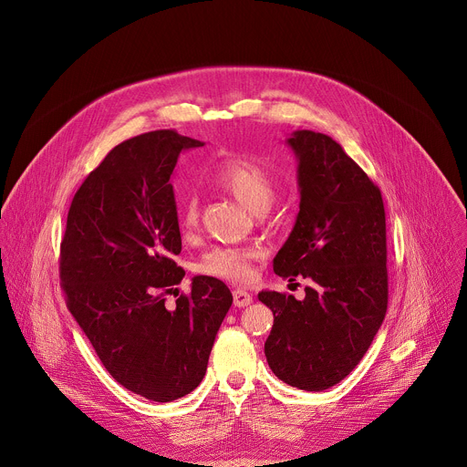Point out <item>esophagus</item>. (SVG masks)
<instances>
[{
  "instance_id": "34e87169",
  "label": "esophagus",
  "mask_w": 467,
  "mask_h": 467,
  "mask_svg": "<svg viewBox=\"0 0 467 467\" xmlns=\"http://www.w3.org/2000/svg\"><path fill=\"white\" fill-rule=\"evenodd\" d=\"M233 299H234V306H247L251 301H253V297H251V294L249 292H245V290H242V288H238V290H234L233 292Z\"/></svg>"
}]
</instances>
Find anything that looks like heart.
<instances>
[{
  "label": "heart",
  "instance_id": "obj_1",
  "mask_svg": "<svg viewBox=\"0 0 467 467\" xmlns=\"http://www.w3.org/2000/svg\"><path fill=\"white\" fill-rule=\"evenodd\" d=\"M213 182L253 213L268 211L275 199V181L260 162L249 157L233 155L216 164L211 175ZM199 222V202L186 195L179 203V227L190 233ZM256 253L245 247H214L199 262V272L205 275L245 283L251 277V264Z\"/></svg>",
  "mask_w": 467,
  "mask_h": 467
}]
</instances>
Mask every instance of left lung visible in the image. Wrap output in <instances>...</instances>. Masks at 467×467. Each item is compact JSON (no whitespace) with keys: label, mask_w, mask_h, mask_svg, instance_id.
Wrapping results in <instances>:
<instances>
[{"label":"left lung","mask_w":467,"mask_h":467,"mask_svg":"<svg viewBox=\"0 0 467 467\" xmlns=\"http://www.w3.org/2000/svg\"><path fill=\"white\" fill-rule=\"evenodd\" d=\"M299 214L274 272L303 277L305 299L260 292L274 312L265 360L286 384L321 391L346 379L369 349L388 308L386 214L379 186L342 146L296 130Z\"/></svg>","instance_id":"obj_1"}]
</instances>
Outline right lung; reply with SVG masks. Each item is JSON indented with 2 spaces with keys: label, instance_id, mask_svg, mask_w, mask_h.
I'll return each mask as SVG.
<instances>
[{
  "label": "right lung",
  "instance_id": "1",
  "mask_svg": "<svg viewBox=\"0 0 467 467\" xmlns=\"http://www.w3.org/2000/svg\"><path fill=\"white\" fill-rule=\"evenodd\" d=\"M203 142L161 129L118 144L76 192L60 242L68 310L105 369L157 403L203 380L233 294L197 275L179 294L181 233L171 186L179 153ZM178 299L170 307L165 296Z\"/></svg>",
  "mask_w": 467,
  "mask_h": 467
}]
</instances>
